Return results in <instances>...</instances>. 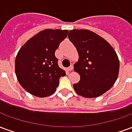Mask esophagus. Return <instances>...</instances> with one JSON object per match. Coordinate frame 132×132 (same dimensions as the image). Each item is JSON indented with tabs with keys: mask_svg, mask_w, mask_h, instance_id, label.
I'll return each mask as SVG.
<instances>
[{
	"mask_svg": "<svg viewBox=\"0 0 132 132\" xmlns=\"http://www.w3.org/2000/svg\"><path fill=\"white\" fill-rule=\"evenodd\" d=\"M73 65H71V66H69V68H68V70H69V71H73Z\"/></svg>",
	"mask_w": 132,
	"mask_h": 132,
	"instance_id": "obj_1",
	"label": "esophagus"
}]
</instances>
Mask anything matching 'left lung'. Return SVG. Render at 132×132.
<instances>
[{
	"label": "left lung",
	"instance_id": "1",
	"mask_svg": "<svg viewBox=\"0 0 132 132\" xmlns=\"http://www.w3.org/2000/svg\"><path fill=\"white\" fill-rule=\"evenodd\" d=\"M68 37L79 55L74 71L80 78L73 84L75 91L88 98L102 95L118 77L119 61L116 52L107 41L90 30H70Z\"/></svg>",
	"mask_w": 132,
	"mask_h": 132
}]
</instances>
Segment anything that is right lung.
Returning <instances> with one entry per match:
<instances>
[{"label": "right lung", "mask_w": 132, "mask_h": 132, "mask_svg": "<svg viewBox=\"0 0 132 132\" xmlns=\"http://www.w3.org/2000/svg\"><path fill=\"white\" fill-rule=\"evenodd\" d=\"M68 30L46 29L30 39L19 50L15 74L22 87L30 94L47 97L56 90L66 72L58 65L55 52L67 37Z\"/></svg>", "instance_id": "right-lung-1"}]
</instances>
